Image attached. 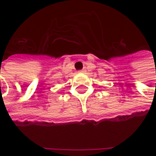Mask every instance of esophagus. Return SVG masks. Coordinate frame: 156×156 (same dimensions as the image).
Listing matches in <instances>:
<instances>
[{"label":"esophagus","instance_id":"34e87169","mask_svg":"<svg viewBox=\"0 0 156 156\" xmlns=\"http://www.w3.org/2000/svg\"><path fill=\"white\" fill-rule=\"evenodd\" d=\"M84 72H85L84 69H83V70H80V71H79V73H84Z\"/></svg>","mask_w":156,"mask_h":156}]
</instances>
